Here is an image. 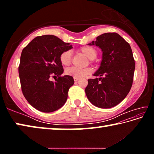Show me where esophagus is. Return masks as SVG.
I'll return each mask as SVG.
<instances>
[{
  "instance_id": "esophagus-1",
  "label": "esophagus",
  "mask_w": 154,
  "mask_h": 154,
  "mask_svg": "<svg viewBox=\"0 0 154 154\" xmlns=\"http://www.w3.org/2000/svg\"><path fill=\"white\" fill-rule=\"evenodd\" d=\"M79 80V79H76V78H74V81H75V82H77Z\"/></svg>"
}]
</instances>
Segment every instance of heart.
<instances>
[{
  "label": "heart",
  "mask_w": 154,
  "mask_h": 154,
  "mask_svg": "<svg viewBox=\"0 0 154 154\" xmlns=\"http://www.w3.org/2000/svg\"><path fill=\"white\" fill-rule=\"evenodd\" d=\"M81 51L84 55L89 58L90 60H94L97 56V51L96 49L92 47H84L81 49ZM71 57L72 54L71 51H65L60 54V61L63 66H69L71 63ZM92 71L91 68H85V69H81V68L72 66L68 68L65 70V73L69 76H71L76 79L85 77L87 75H90Z\"/></svg>",
  "instance_id": "b5f03b06"
}]
</instances>
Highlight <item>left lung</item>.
I'll return each mask as SVG.
<instances>
[{
  "label": "left lung",
  "mask_w": 154,
  "mask_h": 154,
  "mask_svg": "<svg viewBox=\"0 0 154 154\" xmlns=\"http://www.w3.org/2000/svg\"><path fill=\"white\" fill-rule=\"evenodd\" d=\"M88 45L100 48L103 56L100 67L94 74L100 77L88 79L85 94L97 107H113L126 97L131 89L135 69L132 49L116 32L104 33Z\"/></svg>",
  "instance_id": "obj_1"
}]
</instances>
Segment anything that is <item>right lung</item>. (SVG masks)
<instances>
[{
    "mask_svg": "<svg viewBox=\"0 0 154 154\" xmlns=\"http://www.w3.org/2000/svg\"><path fill=\"white\" fill-rule=\"evenodd\" d=\"M72 48L54 35L36 36L23 49L18 69L21 88L25 98L37 110L50 113L61 108L67 100L74 79L61 77L64 69L60 56ZM58 76L55 82L51 76Z\"/></svg>",
    "mask_w": 154,
    "mask_h": 154,
    "instance_id": "right-lung-1",
    "label": "right lung"
}]
</instances>
